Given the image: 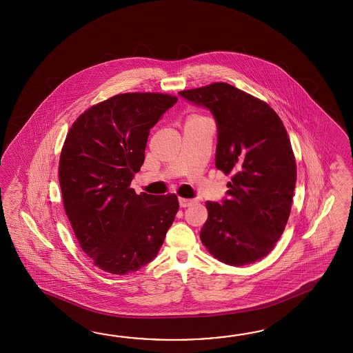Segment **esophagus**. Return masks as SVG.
I'll list each match as a JSON object with an SVG mask.
<instances>
[{
	"label": "esophagus",
	"instance_id": "obj_1",
	"mask_svg": "<svg viewBox=\"0 0 353 353\" xmlns=\"http://www.w3.org/2000/svg\"><path fill=\"white\" fill-rule=\"evenodd\" d=\"M193 203H194V201H193V199H188V198H181V196H180L179 198V204L181 208H187V207H189V205H192Z\"/></svg>",
	"mask_w": 353,
	"mask_h": 353
}]
</instances>
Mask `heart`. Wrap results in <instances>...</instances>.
<instances>
[{"label":"heart","mask_w":353,"mask_h":353,"mask_svg":"<svg viewBox=\"0 0 353 353\" xmlns=\"http://www.w3.org/2000/svg\"><path fill=\"white\" fill-rule=\"evenodd\" d=\"M204 120H207V117H204L202 114H198V113H193L188 117L185 123H194V122H201V121Z\"/></svg>","instance_id":"obj_1"}]
</instances>
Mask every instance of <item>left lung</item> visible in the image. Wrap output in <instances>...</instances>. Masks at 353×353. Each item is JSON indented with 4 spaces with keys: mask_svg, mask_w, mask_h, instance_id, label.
<instances>
[{
    "mask_svg": "<svg viewBox=\"0 0 353 353\" xmlns=\"http://www.w3.org/2000/svg\"><path fill=\"white\" fill-rule=\"evenodd\" d=\"M179 94L213 113L216 166L232 180L223 205L205 203L201 241L227 265L256 263L274 250L292 210L296 164L285 126L266 102L228 83Z\"/></svg>",
    "mask_w": 353,
    "mask_h": 353,
    "instance_id": "left-lung-1",
    "label": "left lung"
}]
</instances>
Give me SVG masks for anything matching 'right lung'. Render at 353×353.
<instances>
[{
    "label": "right lung",
    "instance_id": "obj_1",
    "mask_svg": "<svg viewBox=\"0 0 353 353\" xmlns=\"http://www.w3.org/2000/svg\"><path fill=\"white\" fill-rule=\"evenodd\" d=\"M176 101L165 93H121L85 110L69 128L59 159L63 204L83 252L101 270H140L173 225L176 195L136 194L130 184L143 164L150 128Z\"/></svg>",
    "mask_w": 353,
    "mask_h": 353
}]
</instances>
